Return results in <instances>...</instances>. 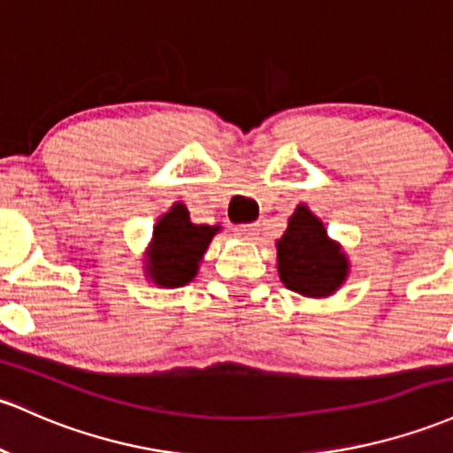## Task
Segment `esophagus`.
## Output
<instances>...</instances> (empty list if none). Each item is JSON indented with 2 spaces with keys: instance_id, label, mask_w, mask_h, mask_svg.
Segmentation results:
<instances>
[{
  "instance_id": "esophagus-1",
  "label": "esophagus",
  "mask_w": 453,
  "mask_h": 453,
  "mask_svg": "<svg viewBox=\"0 0 453 453\" xmlns=\"http://www.w3.org/2000/svg\"><path fill=\"white\" fill-rule=\"evenodd\" d=\"M234 234L242 241H256L260 234V223H241L234 227Z\"/></svg>"
}]
</instances>
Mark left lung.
<instances>
[{"instance_id":"8db88e82","label":"left lung","mask_w":453,"mask_h":453,"mask_svg":"<svg viewBox=\"0 0 453 453\" xmlns=\"http://www.w3.org/2000/svg\"><path fill=\"white\" fill-rule=\"evenodd\" d=\"M277 266L283 286L305 296L333 295L344 281L348 260L318 217L299 206L277 242Z\"/></svg>"}]
</instances>
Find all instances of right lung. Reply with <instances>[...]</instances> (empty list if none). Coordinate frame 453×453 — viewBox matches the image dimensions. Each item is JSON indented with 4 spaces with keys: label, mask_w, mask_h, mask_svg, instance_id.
<instances>
[{
    "label": "right lung",
    "mask_w": 453,
    "mask_h": 453,
    "mask_svg": "<svg viewBox=\"0 0 453 453\" xmlns=\"http://www.w3.org/2000/svg\"><path fill=\"white\" fill-rule=\"evenodd\" d=\"M215 232H219L217 226H193L187 208L176 203L167 215L158 219L154 227L146 266L152 281L163 288L185 286L191 281L197 273V262L202 260Z\"/></svg>",
    "instance_id": "right-lung-1"
}]
</instances>
